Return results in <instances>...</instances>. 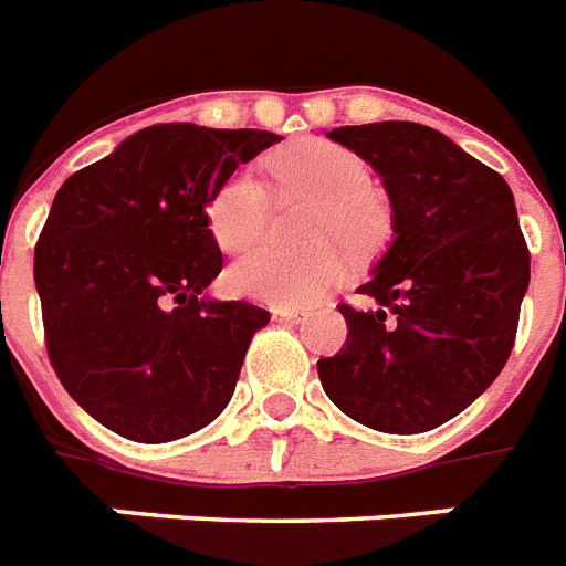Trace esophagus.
<instances>
[{"instance_id": "obj_1", "label": "esophagus", "mask_w": 566, "mask_h": 566, "mask_svg": "<svg viewBox=\"0 0 566 566\" xmlns=\"http://www.w3.org/2000/svg\"><path fill=\"white\" fill-rule=\"evenodd\" d=\"M273 317L275 319H287V323H302V319L308 317V311L296 308V305H275Z\"/></svg>"}]
</instances>
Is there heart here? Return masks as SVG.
I'll return each instance as SVG.
<instances>
[{
    "label": "heart",
    "mask_w": 566,
    "mask_h": 566,
    "mask_svg": "<svg viewBox=\"0 0 566 566\" xmlns=\"http://www.w3.org/2000/svg\"><path fill=\"white\" fill-rule=\"evenodd\" d=\"M273 176L287 188L319 199L311 220V238L335 234L346 247H364L381 229L385 211L373 193L370 167L355 153L326 140H305L273 161ZM266 196L249 170H234L220 181L208 205L205 226L222 252H243L264 231ZM346 264L332 243L282 252L258 247L238 258L226 284L238 296L273 305H305L340 282Z\"/></svg>",
    "instance_id": "b5f03b06"
}]
</instances>
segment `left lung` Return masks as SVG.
<instances>
[{"instance_id":"8db88e82","label":"left lung","mask_w":566,"mask_h":566,"mask_svg":"<svg viewBox=\"0 0 566 566\" xmlns=\"http://www.w3.org/2000/svg\"><path fill=\"white\" fill-rule=\"evenodd\" d=\"M381 176L394 240L358 293L337 305L349 335L319 358L332 402L361 426L417 434L452 420L493 385L514 346L528 249L509 181L420 123L328 132Z\"/></svg>"}]
</instances>
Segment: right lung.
<instances>
[{"label":"right lung","instance_id":"1","mask_svg":"<svg viewBox=\"0 0 566 566\" xmlns=\"http://www.w3.org/2000/svg\"><path fill=\"white\" fill-rule=\"evenodd\" d=\"M279 140L258 128L158 123L55 193L34 249L46 353L66 394L105 429L167 443L229 405L270 311L208 296L222 252L205 205Z\"/></svg>","mask_w":566,"mask_h":566}]
</instances>
